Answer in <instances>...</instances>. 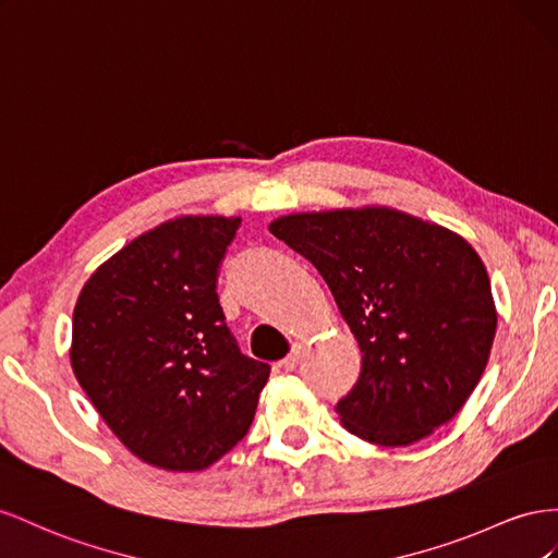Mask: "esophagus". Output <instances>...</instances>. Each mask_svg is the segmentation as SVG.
<instances>
[{
  "mask_svg": "<svg viewBox=\"0 0 558 558\" xmlns=\"http://www.w3.org/2000/svg\"><path fill=\"white\" fill-rule=\"evenodd\" d=\"M304 353H306V343H304V341H296V343L292 345V353L280 362L282 369H284V372H294L299 360H301V355H304Z\"/></svg>",
  "mask_w": 558,
  "mask_h": 558,
  "instance_id": "obj_1",
  "label": "esophagus"
}]
</instances>
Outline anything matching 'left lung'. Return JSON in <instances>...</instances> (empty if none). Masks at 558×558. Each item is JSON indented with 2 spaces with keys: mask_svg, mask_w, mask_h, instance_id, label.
Returning <instances> with one entry per match:
<instances>
[{
  "mask_svg": "<svg viewBox=\"0 0 558 558\" xmlns=\"http://www.w3.org/2000/svg\"><path fill=\"white\" fill-rule=\"evenodd\" d=\"M268 229L317 268L360 345V378L337 404L348 433L409 447L463 409L498 325L463 235L386 205L294 213Z\"/></svg>",
  "mask_w": 558,
  "mask_h": 558,
  "instance_id": "1",
  "label": "left lung"
}]
</instances>
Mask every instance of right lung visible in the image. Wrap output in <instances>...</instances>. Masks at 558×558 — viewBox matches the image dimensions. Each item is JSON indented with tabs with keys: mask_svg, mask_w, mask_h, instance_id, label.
<instances>
[{
	"mask_svg": "<svg viewBox=\"0 0 558 558\" xmlns=\"http://www.w3.org/2000/svg\"><path fill=\"white\" fill-rule=\"evenodd\" d=\"M241 217L182 215L93 270L72 315V372L125 449L201 472L252 425L270 367L225 323L217 270Z\"/></svg>",
	"mask_w": 558,
	"mask_h": 558,
	"instance_id": "add662e5",
	"label": "right lung"
}]
</instances>
